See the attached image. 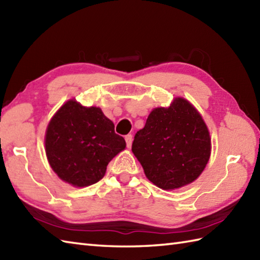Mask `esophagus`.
<instances>
[{"mask_svg": "<svg viewBox=\"0 0 260 260\" xmlns=\"http://www.w3.org/2000/svg\"><path fill=\"white\" fill-rule=\"evenodd\" d=\"M125 141H126L127 147H131V146H132V142H133V136H132L131 134L126 135V136H125Z\"/></svg>", "mask_w": 260, "mask_h": 260, "instance_id": "obj_1", "label": "esophagus"}]
</instances>
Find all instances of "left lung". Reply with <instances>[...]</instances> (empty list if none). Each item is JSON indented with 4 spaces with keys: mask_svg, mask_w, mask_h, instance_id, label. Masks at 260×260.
Returning a JSON list of instances; mask_svg holds the SVG:
<instances>
[{
    "mask_svg": "<svg viewBox=\"0 0 260 260\" xmlns=\"http://www.w3.org/2000/svg\"><path fill=\"white\" fill-rule=\"evenodd\" d=\"M132 151L146 178L163 190L197 180L211 153V139L202 116L184 98L154 108L144 128L135 134Z\"/></svg>",
    "mask_w": 260,
    "mask_h": 260,
    "instance_id": "obj_1",
    "label": "left lung"
}]
</instances>
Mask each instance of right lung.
Instances as JSON below:
<instances>
[{"label": "right lung", "mask_w": 260, "mask_h": 260, "mask_svg": "<svg viewBox=\"0 0 260 260\" xmlns=\"http://www.w3.org/2000/svg\"><path fill=\"white\" fill-rule=\"evenodd\" d=\"M114 127L99 107H85L75 99L63 104L49 123L45 139L54 173L77 187L97 183L108 163L126 147Z\"/></svg>", "instance_id": "1"}]
</instances>
